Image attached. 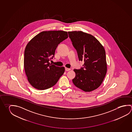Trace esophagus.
Here are the masks:
<instances>
[{"instance_id":"1","label":"esophagus","mask_w":132,"mask_h":132,"mask_svg":"<svg viewBox=\"0 0 132 132\" xmlns=\"http://www.w3.org/2000/svg\"><path fill=\"white\" fill-rule=\"evenodd\" d=\"M70 69H69V68H65V70L66 71H69L70 70Z\"/></svg>"}]
</instances>
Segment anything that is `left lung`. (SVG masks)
<instances>
[{
	"mask_svg": "<svg viewBox=\"0 0 132 132\" xmlns=\"http://www.w3.org/2000/svg\"><path fill=\"white\" fill-rule=\"evenodd\" d=\"M68 34L79 60L84 62L81 69H74L76 76L72 81L85 92L95 90L101 85L107 70L104 47L95 37L87 33L74 31Z\"/></svg>",
	"mask_w": 132,
	"mask_h": 132,
	"instance_id": "8db88e82",
	"label": "left lung"
}]
</instances>
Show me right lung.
<instances>
[{
	"label": "right lung",
	"instance_id": "right-lung-1",
	"mask_svg": "<svg viewBox=\"0 0 132 132\" xmlns=\"http://www.w3.org/2000/svg\"><path fill=\"white\" fill-rule=\"evenodd\" d=\"M67 31H44L38 34L27 44L24 53V68L29 82L34 88L44 90L56 84L65 71L49 63L58 44L67 39Z\"/></svg>",
	"mask_w": 132,
	"mask_h": 132
}]
</instances>
